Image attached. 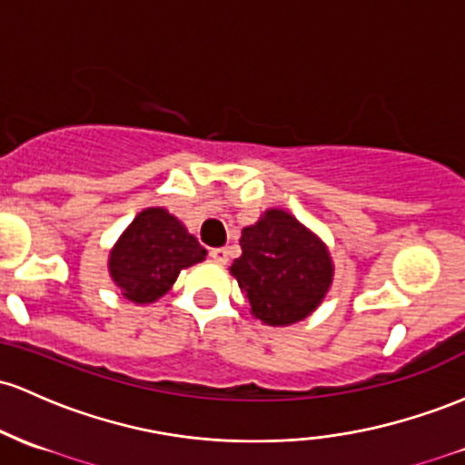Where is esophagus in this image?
<instances>
[{
	"label": "esophagus",
	"instance_id": "1",
	"mask_svg": "<svg viewBox=\"0 0 465 465\" xmlns=\"http://www.w3.org/2000/svg\"><path fill=\"white\" fill-rule=\"evenodd\" d=\"M209 258H212L213 262L224 264L229 260V252H227V249H223V247H216V249H212V252H209Z\"/></svg>",
	"mask_w": 465,
	"mask_h": 465
}]
</instances>
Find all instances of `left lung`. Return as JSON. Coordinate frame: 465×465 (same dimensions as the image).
I'll return each instance as SVG.
<instances>
[{"instance_id":"left-lung-1","label":"left lung","mask_w":465,"mask_h":465,"mask_svg":"<svg viewBox=\"0 0 465 465\" xmlns=\"http://www.w3.org/2000/svg\"><path fill=\"white\" fill-rule=\"evenodd\" d=\"M241 249L232 275L264 324L300 322L322 302L333 264L324 244L291 213L269 209L256 224L242 229Z\"/></svg>"}]
</instances>
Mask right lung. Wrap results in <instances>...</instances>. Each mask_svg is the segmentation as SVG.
I'll return each instance as SVG.
<instances>
[{"instance_id": "1", "label": "right lung", "mask_w": 465, "mask_h": 465, "mask_svg": "<svg viewBox=\"0 0 465 465\" xmlns=\"http://www.w3.org/2000/svg\"><path fill=\"white\" fill-rule=\"evenodd\" d=\"M205 253L172 213L150 207L116 242L110 253V273L127 300L147 304L167 293L181 269L201 262Z\"/></svg>"}]
</instances>
